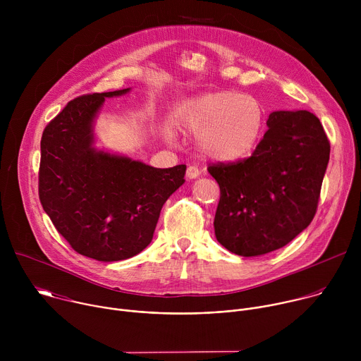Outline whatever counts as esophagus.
I'll return each instance as SVG.
<instances>
[{"instance_id":"34e87169","label":"esophagus","mask_w":361,"mask_h":361,"mask_svg":"<svg viewBox=\"0 0 361 361\" xmlns=\"http://www.w3.org/2000/svg\"><path fill=\"white\" fill-rule=\"evenodd\" d=\"M198 176H200V170H198L197 166H188V167H187V177H188L190 180L197 178Z\"/></svg>"}]
</instances>
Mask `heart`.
Masks as SVG:
<instances>
[{
	"label": "heart",
	"instance_id": "b5f03b06",
	"mask_svg": "<svg viewBox=\"0 0 361 361\" xmlns=\"http://www.w3.org/2000/svg\"><path fill=\"white\" fill-rule=\"evenodd\" d=\"M178 126L197 135L205 157L216 161H238L255 149L266 127L263 102L251 94L217 91L184 101L177 111ZM166 137L174 141L171 130Z\"/></svg>",
	"mask_w": 361,
	"mask_h": 361
}]
</instances>
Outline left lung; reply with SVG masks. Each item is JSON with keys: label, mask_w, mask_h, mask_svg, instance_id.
I'll return each instance as SVG.
<instances>
[{"label": "left lung", "mask_w": 361, "mask_h": 361, "mask_svg": "<svg viewBox=\"0 0 361 361\" xmlns=\"http://www.w3.org/2000/svg\"><path fill=\"white\" fill-rule=\"evenodd\" d=\"M251 157L219 163L209 173L220 185L217 241L254 257L279 250L316 216L330 141L310 111H274Z\"/></svg>", "instance_id": "8db88e82"}]
</instances>
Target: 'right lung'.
<instances>
[{"mask_svg": "<svg viewBox=\"0 0 361 361\" xmlns=\"http://www.w3.org/2000/svg\"><path fill=\"white\" fill-rule=\"evenodd\" d=\"M128 91L71 99L41 137L42 209L78 254L97 262L141 252L152 240L164 202L185 181L184 164L154 169L94 148L92 124L102 102Z\"/></svg>", "mask_w": 361, "mask_h": 361, "instance_id": "add662e5", "label": "right lung"}]
</instances>
